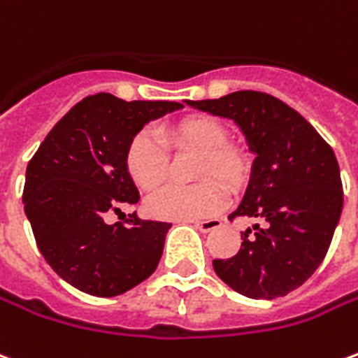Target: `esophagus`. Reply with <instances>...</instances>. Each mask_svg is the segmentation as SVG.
<instances>
[{
  "label": "esophagus",
  "mask_w": 358,
  "mask_h": 358,
  "mask_svg": "<svg viewBox=\"0 0 358 358\" xmlns=\"http://www.w3.org/2000/svg\"><path fill=\"white\" fill-rule=\"evenodd\" d=\"M221 224H222L221 219H209V221H194V227H196V229H199L201 232L217 231V229H219Z\"/></svg>",
  "instance_id": "obj_1"
}]
</instances>
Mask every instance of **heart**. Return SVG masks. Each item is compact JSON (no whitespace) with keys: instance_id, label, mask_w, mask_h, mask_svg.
<instances>
[{"instance_id":"b5f03b06","label":"heart","mask_w":358,"mask_h":358,"mask_svg":"<svg viewBox=\"0 0 358 358\" xmlns=\"http://www.w3.org/2000/svg\"><path fill=\"white\" fill-rule=\"evenodd\" d=\"M171 141L180 151L199 153L197 159V178H217L224 186H238L246 162L244 157L232 145L227 143L224 127L207 116H189L174 124L169 131ZM126 164L129 176L141 189H155L166 178L169 155L161 139L151 131L137 134L127 147ZM224 203L222 187L205 180L192 187L164 186L147 199V211L157 219L172 221H194L219 211Z\"/></svg>"}]
</instances>
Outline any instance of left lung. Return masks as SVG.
<instances>
[{
    "mask_svg": "<svg viewBox=\"0 0 358 358\" xmlns=\"http://www.w3.org/2000/svg\"><path fill=\"white\" fill-rule=\"evenodd\" d=\"M186 104L232 120L254 155L248 186L231 217L257 222L242 232L236 256L213 259L215 273L256 301L299 289L326 257L343 209L334 149L296 110L266 92Z\"/></svg>",
    "mask_w": 358,
    "mask_h": 358,
    "instance_id": "8db88e82",
    "label": "left lung"
}]
</instances>
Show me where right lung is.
I'll return each mask as SVG.
<instances>
[{"label": "right lung", "instance_id": "obj_1", "mask_svg": "<svg viewBox=\"0 0 358 358\" xmlns=\"http://www.w3.org/2000/svg\"><path fill=\"white\" fill-rule=\"evenodd\" d=\"M182 108L99 92L77 102L40 143L27 166L24 213L40 254L75 289L116 296L159 266L171 222L143 221L136 211L126 222L110 224L108 217L139 201L126 164L131 139Z\"/></svg>", "mask_w": 358, "mask_h": 358}]
</instances>
